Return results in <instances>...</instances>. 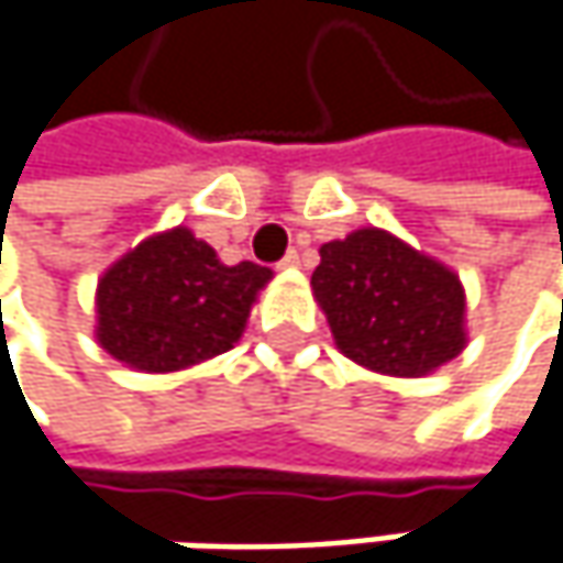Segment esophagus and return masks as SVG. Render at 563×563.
<instances>
[{"label": "esophagus", "instance_id": "esophagus-1", "mask_svg": "<svg viewBox=\"0 0 563 563\" xmlns=\"http://www.w3.org/2000/svg\"><path fill=\"white\" fill-rule=\"evenodd\" d=\"M280 267L283 271H292V267H299V254H296V251H289V254H286V257L280 261Z\"/></svg>", "mask_w": 563, "mask_h": 563}]
</instances>
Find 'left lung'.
<instances>
[{
    "label": "left lung",
    "instance_id": "8db88e82",
    "mask_svg": "<svg viewBox=\"0 0 563 563\" xmlns=\"http://www.w3.org/2000/svg\"><path fill=\"white\" fill-rule=\"evenodd\" d=\"M312 292L334 344L354 364L389 377H426L464 344L457 274L384 229H357L319 247Z\"/></svg>",
    "mask_w": 563,
    "mask_h": 563
}]
</instances>
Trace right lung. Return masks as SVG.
Wrapping results in <instances>:
<instances>
[{
	"mask_svg": "<svg viewBox=\"0 0 563 563\" xmlns=\"http://www.w3.org/2000/svg\"><path fill=\"white\" fill-rule=\"evenodd\" d=\"M274 274L251 261L222 264L189 229L141 241L96 289V338L122 364L174 374L225 354Z\"/></svg>",
	"mask_w": 563,
	"mask_h": 563,
	"instance_id": "1",
	"label": "right lung"
}]
</instances>
